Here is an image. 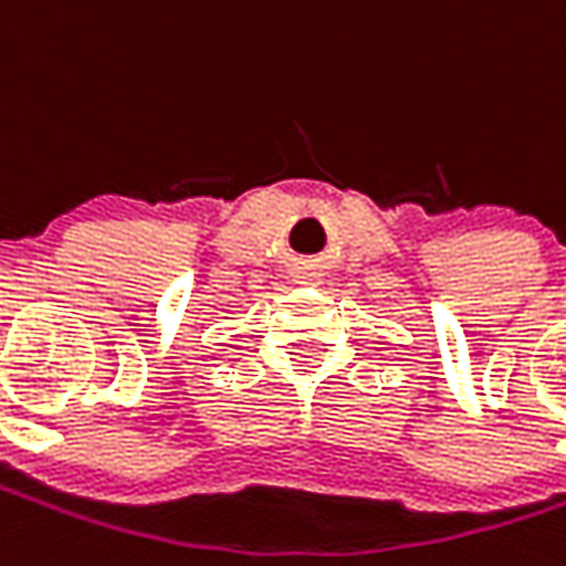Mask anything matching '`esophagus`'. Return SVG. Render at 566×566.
Here are the masks:
<instances>
[{"instance_id": "esophagus-1", "label": "esophagus", "mask_w": 566, "mask_h": 566, "mask_svg": "<svg viewBox=\"0 0 566 566\" xmlns=\"http://www.w3.org/2000/svg\"><path fill=\"white\" fill-rule=\"evenodd\" d=\"M294 279H296V282H303V284H318V282H322V272L312 270V266H300Z\"/></svg>"}]
</instances>
